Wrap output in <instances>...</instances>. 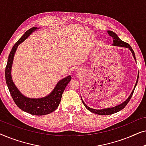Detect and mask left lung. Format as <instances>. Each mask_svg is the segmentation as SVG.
<instances>
[{
    "label": "left lung",
    "mask_w": 146,
    "mask_h": 146,
    "mask_svg": "<svg viewBox=\"0 0 146 146\" xmlns=\"http://www.w3.org/2000/svg\"><path fill=\"white\" fill-rule=\"evenodd\" d=\"M108 35L112 37V38H113L112 45L113 46H115L125 47V48H129V50H130V51L131 52V53H132L133 56V58H134V59L135 60V53H134V52H133V49L131 48V47L130 46V45H129V44H127L126 42H125L121 40L119 38L118 36H117V35H116V34H115V33H113V32H112V31H108ZM135 61H136V60H135ZM138 78H139V74H138V75H137L136 83H135V86H134V88H133L132 92L131 93V94L129 95V96L128 98H127V99L126 100H125V102H123L122 104H119L118 106H116L113 107V108H104V109H102V110H95V109L91 108L88 106L84 102L83 100L82 99V97H81L82 103L84 104V105L85 106V107L86 108V109L88 110L89 111H92V113H96V114H98V115H110V114H112V113H116V112H117V111L121 110H122L123 108H124L125 107V106L127 104V103H128L129 101L130 100L131 98V96H132V95L133 94V92H134L135 88V86H136V85L137 84V81H138Z\"/></svg>",
    "instance_id": "1"
}]
</instances>
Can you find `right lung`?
<instances>
[{
    "mask_svg": "<svg viewBox=\"0 0 146 146\" xmlns=\"http://www.w3.org/2000/svg\"><path fill=\"white\" fill-rule=\"evenodd\" d=\"M38 29V28L33 27L28 30L14 45L8 58L7 64L5 68V78L11 96L20 109L32 115H43L52 112L58 107L65 88L71 80V76H68L60 80L50 94L41 98H29L26 97L22 94L16 87L11 77V68L15 53L18 46Z\"/></svg>",
    "mask_w": 146,
    "mask_h": 146,
    "instance_id": "add662e5",
    "label": "right lung"
}]
</instances>
